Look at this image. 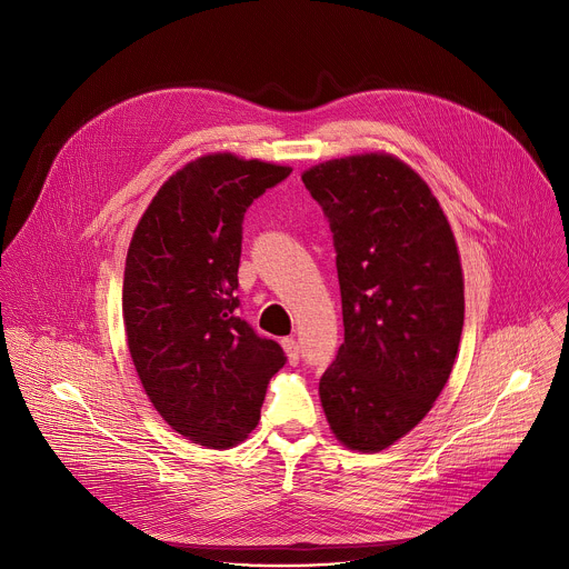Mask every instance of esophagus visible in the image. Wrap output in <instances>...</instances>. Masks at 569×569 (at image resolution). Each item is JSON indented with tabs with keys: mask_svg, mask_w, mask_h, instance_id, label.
Segmentation results:
<instances>
[{
	"mask_svg": "<svg viewBox=\"0 0 569 569\" xmlns=\"http://www.w3.org/2000/svg\"><path fill=\"white\" fill-rule=\"evenodd\" d=\"M281 345H283V351L288 353V360H290V365H297V362H299V358H301L299 345H297L292 338H286V340H281Z\"/></svg>",
	"mask_w": 569,
	"mask_h": 569,
	"instance_id": "esophagus-1",
	"label": "esophagus"
}]
</instances>
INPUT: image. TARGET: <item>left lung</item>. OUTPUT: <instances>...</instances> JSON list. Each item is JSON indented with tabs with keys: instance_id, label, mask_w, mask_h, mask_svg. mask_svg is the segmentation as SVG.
Returning a JSON list of instances; mask_svg holds the SVG:
<instances>
[{
	"instance_id": "obj_1",
	"label": "left lung",
	"mask_w": 569,
	"mask_h": 569,
	"mask_svg": "<svg viewBox=\"0 0 569 569\" xmlns=\"http://www.w3.org/2000/svg\"><path fill=\"white\" fill-rule=\"evenodd\" d=\"M333 231L345 342L319 378L321 408L351 450L408 435L441 393L463 329L452 229L430 187L385 152L301 176Z\"/></svg>"
}]
</instances>
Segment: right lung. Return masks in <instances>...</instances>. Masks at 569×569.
I'll return each instance as SVG.
<instances>
[{"mask_svg": "<svg viewBox=\"0 0 569 569\" xmlns=\"http://www.w3.org/2000/svg\"><path fill=\"white\" fill-rule=\"evenodd\" d=\"M292 169L200 157L171 176L141 216L123 274V321L139 380L176 432L231 448L261 417L283 349L240 317L242 218Z\"/></svg>", "mask_w": 569, "mask_h": 569, "instance_id": "1", "label": "right lung"}]
</instances>
